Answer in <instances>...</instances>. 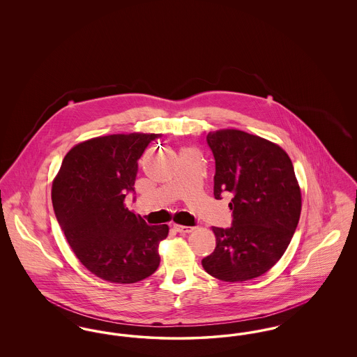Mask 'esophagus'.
<instances>
[{"label":"esophagus","instance_id":"34e87169","mask_svg":"<svg viewBox=\"0 0 357 357\" xmlns=\"http://www.w3.org/2000/svg\"><path fill=\"white\" fill-rule=\"evenodd\" d=\"M174 229L178 233H191L194 230V227L191 226H182V225H174Z\"/></svg>","mask_w":357,"mask_h":357}]
</instances>
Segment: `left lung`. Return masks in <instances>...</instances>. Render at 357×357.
<instances>
[{
  "instance_id": "left-lung-1",
  "label": "left lung",
  "mask_w": 357,
  "mask_h": 357,
  "mask_svg": "<svg viewBox=\"0 0 357 357\" xmlns=\"http://www.w3.org/2000/svg\"><path fill=\"white\" fill-rule=\"evenodd\" d=\"M215 160L214 197L231 195V226L213 227L217 246L202 259L210 275L246 281L262 275L285 253L301 213L291 160L280 146L238 130L210 132Z\"/></svg>"
}]
</instances>
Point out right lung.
I'll return each instance as SVG.
<instances>
[{
	"mask_svg": "<svg viewBox=\"0 0 357 357\" xmlns=\"http://www.w3.org/2000/svg\"><path fill=\"white\" fill-rule=\"evenodd\" d=\"M160 134L95 137L75 146L61 165L52 204L69 246L89 272L132 284L159 266L158 245L167 225H147L124 206L135 194L137 160Z\"/></svg>",
	"mask_w": 357,
	"mask_h": 357,
	"instance_id": "right-lung-1",
	"label": "right lung"
}]
</instances>
